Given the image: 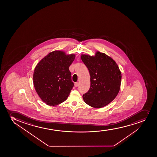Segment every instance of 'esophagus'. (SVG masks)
<instances>
[{"label": "esophagus", "mask_w": 157, "mask_h": 157, "mask_svg": "<svg viewBox=\"0 0 157 157\" xmlns=\"http://www.w3.org/2000/svg\"><path fill=\"white\" fill-rule=\"evenodd\" d=\"M75 86H76V87H78V85H79V83H78V82H75Z\"/></svg>", "instance_id": "obj_1"}]
</instances>
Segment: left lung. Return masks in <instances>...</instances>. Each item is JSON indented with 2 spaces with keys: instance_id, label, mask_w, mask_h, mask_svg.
I'll list each match as a JSON object with an SVG mask.
<instances>
[{
  "instance_id": "1",
  "label": "left lung",
  "mask_w": 157,
  "mask_h": 157,
  "mask_svg": "<svg viewBox=\"0 0 157 157\" xmlns=\"http://www.w3.org/2000/svg\"><path fill=\"white\" fill-rule=\"evenodd\" d=\"M81 59L89 71L91 86L83 95L84 102L101 108L113 101L120 90L121 73L111 57L98 52L94 56L82 55Z\"/></svg>"
}]
</instances>
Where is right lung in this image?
I'll list each match as a JSON object with an SVG mask.
<instances>
[{
	"mask_svg": "<svg viewBox=\"0 0 157 157\" xmlns=\"http://www.w3.org/2000/svg\"><path fill=\"white\" fill-rule=\"evenodd\" d=\"M74 54L66 56L54 51L44 57L36 66L33 82L42 101L56 106L66 101L74 83L69 67L74 61Z\"/></svg>",
	"mask_w": 157,
	"mask_h": 157,
	"instance_id": "1",
	"label": "right lung"
}]
</instances>
